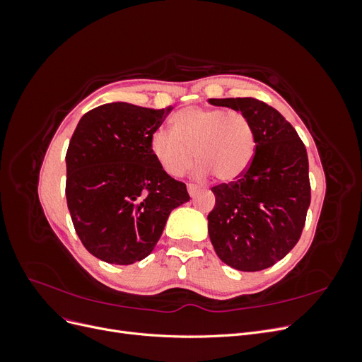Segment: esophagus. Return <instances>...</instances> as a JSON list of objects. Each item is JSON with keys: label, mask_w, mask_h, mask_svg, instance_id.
Listing matches in <instances>:
<instances>
[{"label": "esophagus", "mask_w": 362, "mask_h": 362, "mask_svg": "<svg viewBox=\"0 0 362 362\" xmlns=\"http://www.w3.org/2000/svg\"><path fill=\"white\" fill-rule=\"evenodd\" d=\"M187 190H189V194L193 196L199 192V185H196V184H187Z\"/></svg>", "instance_id": "34e87169"}]
</instances>
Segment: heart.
<instances>
[{"mask_svg":"<svg viewBox=\"0 0 362 362\" xmlns=\"http://www.w3.org/2000/svg\"><path fill=\"white\" fill-rule=\"evenodd\" d=\"M172 127L151 134L152 156L172 177H182L198 160V173L211 172L229 182L242 177L254 157V127L238 110L184 108L172 117Z\"/></svg>","mask_w":362,"mask_h":362,"instance_id":"heart-1","label":"heart"}]
</instances>
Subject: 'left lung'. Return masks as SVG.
<instances>
[{"label":"left lung","instance_id":"left-lung-1","mask_svg":"<svg viewBox=\"0 0 362 362\" xmlns=\"http://www.w3.org/2000/svg\"><path fill=\"white\" fill-rule=\"evenodd\" d=\"M242 112L255 133V154L242 177L214 185L208 234L217 257L242 272L275 264L299 242L311 202L303 141L278 110L255 98L208 100Z\"/></svg>","mask_w":362,"mask_h":362}]
</instances>
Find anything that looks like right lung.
I'll list each match as a JSON object with an SVG mask.
<instances>
[{"label": "right lung", "mask_w": 362, "mask_h": 362, "mask_svg": "<svg viewBox=\"0 0 362 362\" xmlns=\"http://www.w3.org/2000/svg\"><path fill=\"white\" fill-rule=\"evenodd\" d=\"M173 107L104 104L76 125L66 152V201L92 255L128 266L154 250L173 208L190 201L151 152V134Z\"/></svg>", "instance_id": "1"}]
</instances>
